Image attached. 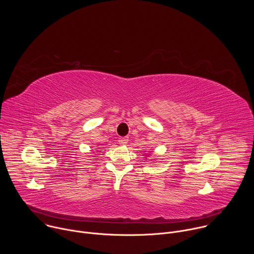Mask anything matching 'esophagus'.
Returning <instances> with one entry per match:
<instances>
[{
  "label": "esophagus",
  "instance_id": "obj_1",
  "mask_svg": "<svg viewBox=\"0 0 254 254\" xmlns=\"http://www.w3.org/2000/svg\"><path fill=\"white\" fill-rule=\"evenodd\" d=\"M127 141H128V137H127V136H124V137H121V138L119 139V142H120L121 144H127Z\"/></svg>",
  "mask_w": 254,
  "mask_h": 254
}]
</instances>
